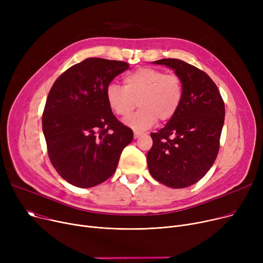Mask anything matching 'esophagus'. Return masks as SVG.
<instances>
[{"mask_svg": "<svg viewBox=\"0 0 263 263\" xmlns=\"http://www.w3.org/2000/svg\"><path fill=\"white\" fill-rule=\"evenodd\" d=\"M143 133L142 132H139V131H134V139H139V137L142 135Z\"/></svg>", "mask_w": 263, "mask_h": 263, "instance_id": "34e87169", "label": "esophagus"}]
</instances>
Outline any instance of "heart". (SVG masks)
Here are the masks:
<instances>
[{
	"mask_svg": "<svg viewBox=\"0 0 263 263\" xmlns=\"http://www.w3.org/2000/svg\"><path fill=\"white\" fill-rule=\"evenodd\" d=\"M124 86L109 83L105 98L109 108L119 117L129 116L136 106L135 114L126 119L134 130H147L158 121L172 119L180 107L184 88L181 79L166 74L155 68H140L123 78Z\"/></svg>",
	"mask_w": 263,
	"mask_h": 263,
	"instance_id": "obj_1",
	"label": "heart"
}]
</instances>
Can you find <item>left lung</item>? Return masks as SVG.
<instances>
[{"instance_id":"8db88e82","label":"left lung","mask_w":263,"mask_h":263,"mask_svg":"<svg viewBox=\"0 0 263 263\" xmlns=\"http://www.w3.org/2000/svg\"><path fill=\"white\" fill-rule=\"evenodd\" d=\"M154 64L172 68L181 79L184 96L176 115L157 133L147 154L150 175L159 182L183 189L198 182L213 165L219 149L225 104L211 78L176 59Z\"/></svg>"}]
</instances>
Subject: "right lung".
Here are the masks:
<instances>
[{"mask_svg":"<svg viewBox=\"0 0 263 263\" xmlns=\"http://www.w3.org/2000/svg\"><path fill=\"white\" fill-rule=\"evenodd\" d=\"M129 69L126 62L86 59L61 74L48 95L43 131L50 161L78 187H92L112 176L133 132L109 108L105 89Z\"/></svg>","mask_w":263,"mask_h":263,"instance_id":"right-lung-1","label":"right lung"}]
</instances>
